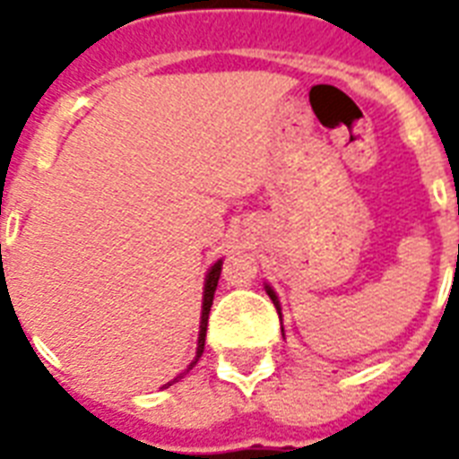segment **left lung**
Returning <instances> with one entry per match:
<instances>
[{
	"label": "left lung",
	"instance_id": "8db88e82",
	"mask_svg": "<svg viewBox=\"0 0 459 459\" xmlns=\"http://www.w3.org/2000/svg\"><path fill=\"white\" fill-rule=\"evenodd\" d=\"M266 293H269V298H272V302L276 305V312H279V316H281V307H279V298H276V293H273L269 286H266Z\"/></svg>",
	"mask_w": 459,
	"mask_h": 459
}]
</instances>
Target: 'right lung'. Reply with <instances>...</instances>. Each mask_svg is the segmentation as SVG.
<instances>
[{
    "label": "right lung",
    "mask_w": 459,
    "mask_h": 459,
    "mask_svg": "<svg viewBox=\"0 0 459 459\" xmlns=\"http://www.w3.org/2000/svg\"><path fill=\"white\" fill-rule=\"evenodd\" d=\"M219 276H221V262H216L214 266H212V272L207 273V281H204V302H202V321H200V341H197V357H195V362L200 359V355L204 352V338H207V321H209V309H212V302H214V290H216V283H219ZM193 362V364H195ZM190 364V367H193ZM187 367V369H190ZM178 378H183V374L180 377H176L173 381H178ZM171 381V384H173ZM166 384V385H171ZM164 385V388H166Z\"/></svg>",
    "instance_id": "obj_1"
}]
</instances>
